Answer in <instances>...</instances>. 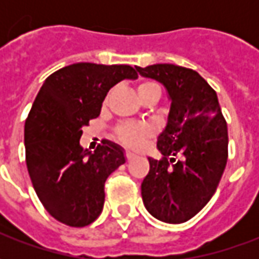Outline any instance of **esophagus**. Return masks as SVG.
Instances as JSON below:
<instances>
[{
	"label": "esophagus",
	"mask_w": 259,
	"mask_h": 259,
	"mask_svg": "<svg viewBox=\"0 0 259 259\" xmlns=\"http://www.w3.org/2000/svg\"><path fill=\"white\" fill-rule=\"evenodd\" d=\"M124 157H126V161H132V159L135 158V154L130 151H126L124 152Z\"/></svg>",
	"instance_id": "34e87169"
}]
</instances>
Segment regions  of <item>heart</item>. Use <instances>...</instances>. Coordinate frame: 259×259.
I'll use <instances>...</instances> for the list:
<instances>
[{
  "label": "heart",
  "mask_w": 259,
  "mask_h": 259,
  "mask_svg": "<svg viewBox=\"0 0 259 259\" xmlns=\"http://www.w3.org/2000/svg\"><path fill=\"white\" fill-rule=\"evenodd\" d=\"M137 93L139 97L143 98L146 96L159 97L161 94V87L158 83L152 80H144L137 85ZM151 135V130L146 124L137 123H120L115 127V137L116 140L120 141L122 144L127 147H139L143 141L148 139Z\"/></svg>",
  "instance_id": "1"
}]
</instances>
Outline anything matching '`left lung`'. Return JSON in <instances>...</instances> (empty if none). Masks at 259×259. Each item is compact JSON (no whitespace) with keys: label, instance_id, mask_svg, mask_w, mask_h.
<instances>
[{"label":"left lung","instance_id":"1","mask_svg":"<svg viewBox=\"0 0 259 259\" xmlns=\"http://www.w3.org/2000/svg\"><path fill=\"white\" fill-rule=\"evenodd\" d=\"M136 69L162 83L172 101L157 141L162 158H148L143 202L162 222H187L206 205L221 182L228 162V124L217 93L195 70L172 64Z\"/></svg>","mask_w":259,"mask_h":259}]
</instances>
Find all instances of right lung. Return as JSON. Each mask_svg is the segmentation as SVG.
<instances>
[{"label": "right lung", "instance_id": "add662e5", "mask_svg": "<svg viewBox=\"0 0 259 259\" xmlns=\"http://www.w3.org/2000/svg\"><path fill=\"white\" fill-rule=\"evenodd\" d=\"M137 79L130 65L79 62L50 74L25 123L26 165L38 200L53 218L83 228L100 217L108 176L124 163L123 150L104 140L83 150V126L101 112L111 87Z\"/></svg>", "mask_w": 259, "mask_h": 259}]
</instances>
